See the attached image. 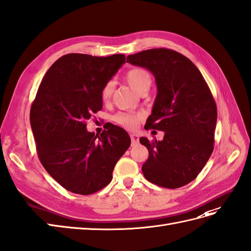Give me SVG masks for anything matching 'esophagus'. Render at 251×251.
I'll use <instances>...</instances> for the list:
<instances>
[{"instance_id": "34e87169", "label": "esophagus", "mask_w": 251, "mask_h": 251, "mask_svg": "<svg viewBox=\"0 0 251 251\" xmlns=\"http://www.w3.org/2000/svg\"><path fill=\"white\" fill-rule=\"evenodd\" d=\"M130 139H131V146H137L139 144V136H138V134L131 133Z\"/></svg>"}]
</instances>
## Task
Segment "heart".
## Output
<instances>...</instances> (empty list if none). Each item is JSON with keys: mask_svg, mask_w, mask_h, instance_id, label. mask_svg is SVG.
Wrapping results in <instances>:
<instances>
[{"mask_svg": "<svg viewBox=\"0 0 251 251\" xmlns=\"http://www.w3.org/2000/svg\"><path fill=\"white\" fill-rule=\"evenodd\" d=\"M125 79L133 90H136L138 93H144L150 90L152 78L151 73L144 68H132L128 70L125 74ZM114 83L112 80L107 81L101 88L100 98L104 101H108L111 99L113 93ZM142 119V115L140 113H131L120 111L113 115V121L119 125L123 126L128 129L137 127L139 121Z\"/></svg>", "mask_w": 251, "mask_h": 251, "instance_id": "1", "label": "heart"}]
</instances>
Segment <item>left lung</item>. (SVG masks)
Returning a JSON list of instances; mask_svg holds the SVG:
<instances>
[{"label":"left lung","mask_w":251,"mask_h":251,"mask_svg":"<svg viewBox=\"0 0 251 251\" xmlns=\"http://www.w3.org/2000/svg\"><path fill=\"white\" fill-rule=\"evenodd\" d=\"M127 62L155 76L158 94L145 129L164 131L162 141L140 138L150 152L143 175L159 187H183L201 172L214 149L213 95L201 71L176 50H146L127 56Z\"/></svg>","instance_id":"left-lung-1"}]
</instances>
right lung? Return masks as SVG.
Instances as JSON below:
<instances>
[{
  "label": "right lung",
  "mask_w": 251,
  "mask_h": 251,
  "mask_svg": "<svg viewBox=\"0 0 251 251\" xmlns=\"http://www.w3.org/2000/svg\"><path fill=\"white\" fill-rule=\"evenodd\" d=\"M124 62L123 54H67L52 64L38 88L29 115L38 157L49 174L75 194L105 188L130 146L128 133L117 125L100 136L86 128L102 108V86Z\"/></svg>",
  "instance_id": "add662e5"
}]
</instances>
